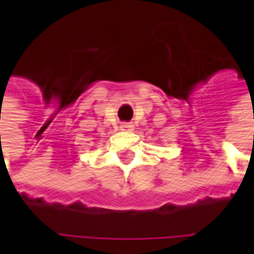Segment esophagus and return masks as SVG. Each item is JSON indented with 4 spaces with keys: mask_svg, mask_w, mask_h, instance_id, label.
<instances>
[{
    "mask_svg": "<svg viewBox=\"0 0 254 254\" xmlns=\"http://www.w3.org/2000/svg\"><path fill=\"white\" fill-rule=\"evenodd\" d=\"M121 129H122V130H132L133 127H132L130 124H122V125H121Z\"/></svg>",
    "mask_w": 254,
    "mask_h": 254,
    "instance_id": "esophagus-1",
    "label": "esophagus"
}]
</instances>
